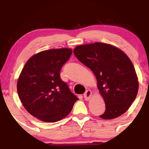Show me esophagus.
Returning a JSON list of instances; mask_svg holds the SVG:
<instances>
[{"label": "esophagus", "instance_id": "1", "mask_svg": "<svg viewBox=\"0 0 149 149\" xmlns=\"http://www.w3.org/2000/svg\"><path fill=\"white\" fill-rule=\"evenodd\" d=\"M91 97H92V91L90 90H88L84 94L85 100L86 101H89L90 99H91Z\"/></svg>", "mask_w": 149, "mask_h": 149}]
</instances>
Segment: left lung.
Masks as SVG:
<instances>
[{"label":"left lung","instance_id":"8db88e82","mask_svg":"<svg viewBox=\"0 0 149 149\" xmlns=\"http://www.w3.org/2000/svg\"><path fill=\"white\" fill-rule=\"evenodd\" d=\"M73 53L96 76L106 104L101 118L113 119L127 111L139 90L137 75L127 54L116 46L100 42L76 46Z\"/></svg>","mask_w":149,"mask_h":149}]
</instances>
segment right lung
<instances>
[{"instance_id":"1","label":"right lung","mask_w":149,"mask_h":149,"mask_svg":"<svg viewBox=\"0 0 149 149\" xmlns=\"http://www.w3.org/2000/svg\"><path fill=\"white\" fill-rule=\"evenodd\" d=\"M71 54L72 49L66 47L41 51L29 59L20 73L19 97L26 110L40 120H60L78 100L59 75Z\"/></svg>"}]
</instances>
